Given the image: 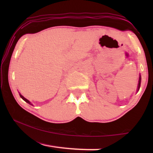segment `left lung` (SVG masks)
Masks as SVG:
<instances>
[{
  "label": "left lung",
  "mask_w": 153,
  "mask_h": 153,
  "mask_svg": "<svg viewBox=\"0 0 153 153\" xmlns=\"http://www.w3.org/2000/svg\"><path fill=\"white\" fill-rule=\"evenodd\" d=\"M141 75H140V76H139V83H138L137 91H139V90L140 88V86H141Z\"/></svg>",
  "instance_id": "obj_1"
}]
</instances>
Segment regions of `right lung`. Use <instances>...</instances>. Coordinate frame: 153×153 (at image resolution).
Instances as JSON below:
<instances>
[{"instance_id": "add662e5", "label": "right lung", "mask_w": 153, "mask_h": 153, "mask_svg": "<svg viewBox=\"0 0 153 153\" xmlns=\"http://www.w3.org/2000/svg\"><path fill=\"white\" fill-rule=\"evenodd\" d=\"M19 95H20V97H22V99H23V100H24L25 102H27V103H28L29 104H30V105H33V104L30 103V101H29V100H27V99H26V98H25V97H24V96H23V95H21V94H20V93H19Z\"/></svg>"}]
</instances>
